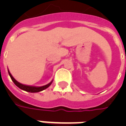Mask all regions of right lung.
I'll return each instance as SVG.
<instances>
[{
  "label": "right lung",
  "mask_w": 126,
  "mask_h": 126,
  "mask_svg": "<svg viewBox=\"0 0 126 126\" xmlns=\"http://www.w3.org/2000/svg\"><path fill=\"white\" fill-rule=\"evenodd\" d=\"M8 74L10 75V77L11 79H12V80L14 82L16 85L19 88H20L21 90H24V91H26L27 92H31V93H36V92H41V91H43L45 89L49 87L50 85L51 84L53 80L51 81V82H49V84H46L45 86H40V87H37V86H27V85H25V84H21V83L18 82L16 80V79L12 77V75H11V73H10V71H8Z\"/></svg>",
  "instance_id": "add662e5"
}]
</instances>
